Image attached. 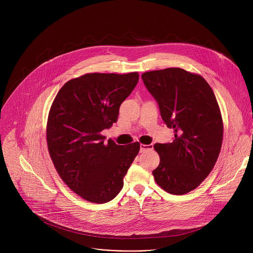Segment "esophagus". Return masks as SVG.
I'll list each match as a JSON object with an SVG mask.
<instances>
[{
  "label": "esophagus",
  "instance_id": "1",
  "mask_svg": "<svg viewBox=\"0 0 253 253\" xmlns=\"http://www.w3.org/2000/svg\"><path fill=\"white\" fill-rule=\"evenodd\" d=\"M153 148V145L152 144H140V152H144L145 150H148V149H152Z\"/></svg>",
  "mask_w": 253,
  "mask_h": 253
}]
</instances>
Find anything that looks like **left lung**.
Returning a JSON list of instances; mask_svg holds the SVG:
<instances>
[{
  "instance_id": "left-lung-1",
  "label": "left lung",
  "mask_w": 253,
  "mask_h": 253,
  "mask_svg": "<svg viewBox=\"0 0 253 253\" xmlns=\"http://www.w3.org/2000/svg\"><path fill=\"white\" fill-rule=\"evenodd\" d=\"M142 79L175 132L171 143L154 145L160 157L154 179L170 194H186L201 184L218 159L223 139L218 102L202 76L181 68L145 72Z\"/></svg>"
}]
</instances>
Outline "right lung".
Listing matches in <instances>:
<instances>
[{
	"instance_id": "obj_1",
	"label": "right lung",
	"mask_w": 253,
	"mask_h": 253,
	"mask_svg": "<svg viewBox=\"0 0 253 253\" xmlns=\"http://www.w3.org/2000/svg\"><path fill=\"white\" fill-rule=\"evenodd\" d=\"M138 80V72L88 73L65 83L52 103L46 128L50 157L65 184L89 202L115 198L139 153V142L124 147L101 134L117 122L120 105Z\"/></svg>"
}]
</instances>
